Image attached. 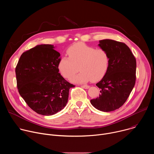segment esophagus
<instances>
[{
  "label": "esophagus",
  "instance_id": "34e87169",
  "mask_svg": "<svg viewBox=\"0 0 154 154\" xmlns=\"http://www.w3.org/2000/svg\"><path fill=\"white\" fill-rule=\"evenodd\" d=\"M82 88H85V89H88L90 88V86L88 85H82L81 86Z\"/></svg>",
  "mask_w": 154,
  "mask_h": 154
}]
</instances>
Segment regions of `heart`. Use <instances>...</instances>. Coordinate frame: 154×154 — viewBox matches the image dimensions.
<instances>
[{
	"label": "heart",
	"instance_id": "1",
	"mask_svg": "<svg viewBox=\"0 0 154 154\" xmlns=\"http://www.w3.org/2000/svg\"><path fill=\"white\" fill-rule=\"evenodd\" d=\"M68 57L63 56L58 63L60 74L69 79L79 70L80 72L71 79L74 83L97 81L106 73L109 65V57L103 49H96L83 42H77L67 50Z\"/></svg>",
	"mask_w": 154,
	"mask_h": 154
}]
</instances>
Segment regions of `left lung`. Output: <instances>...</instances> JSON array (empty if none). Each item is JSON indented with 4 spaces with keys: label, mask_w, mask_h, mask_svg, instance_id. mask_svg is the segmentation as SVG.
I'll return each instance as SVG.
<instances>
[{
    "label": "left lung",
    "mask_w": 154,
    "mask_h": 154,
    "mask_svg": "<svg viewBox=\"0 0 154 154\" xmlns=\"http://www.w3.org/2000/svg\"><path fill=\"white\" fill-rule=\"evenodd\" d=\"M100 49L109 57L108 69L96 84L100 89L99 97L90 100L91 105L103 112L115 111L127 100L136 80L137 62L129 48L123 42L105 39L99 41Z\"/></svg>",
    "instance_id": "1"
}]
</instances>
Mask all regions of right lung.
I'll return each mask as SVG.
<instances>
[{"label":"right lung","mask_w":154,"mask_h":154,"mask_svg":"<svg viewBox=\"0 0 154 154\" xmlns=\"http://www.w3.org/2000/svg\"><path fill=\"white\" fill-rule=\"evenodd\" d=\"M51 45H40L21 55L16 68L20 96L33 111L51 116L66 105L69 91L75 86L58 72L60 54Z\"/></svg>","instance_id":"obj_1"}]
</instances>
